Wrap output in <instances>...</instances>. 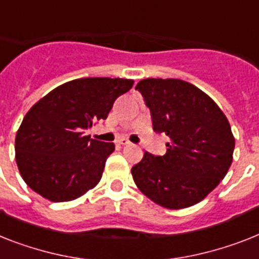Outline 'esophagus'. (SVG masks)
Segmentation results:
<instances>
[{
  "instance_id": "esophagus-1",
  "label": "esophagus",
  "mask_w": 259,
  "mask_h": 259,
  "mask_svg": "<svg viewBox=\"0 0 259 259\" xmlns=\"http://www.w3.org/2000/svg\"><path fill=\"white\" fill-rule=\"evenodd\" d=\"M117 144L126 146V145H130V141L127 138H119V140H117Z\"/></svg>"
}]
</instances>
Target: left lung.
<instances>
[{
  "instance_id": "8db88e82",
  "label": "left lung",
  "mask_w": 259,
  "mask_h": 259,
  "mask_svg": "<svg viewBox=\"0 0 259 259\" xmlns=\"http://www.w3.org/2000/svg\"><path fill=\"white\" fill-rule=\"evenodd\" d=\"M136 89L150 109L154 132L170 138L165 155L145 151L132 167L137 188L166 209L198 203L233 162L235 140L226 115L207 94L182 79L146 78Z\"/></svg>"
}]
</instances>
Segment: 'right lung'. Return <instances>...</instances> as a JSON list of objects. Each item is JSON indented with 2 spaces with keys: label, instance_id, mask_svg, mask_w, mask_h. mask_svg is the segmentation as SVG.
Masks as SVG:
<instances>
[{
  "label": "right lung",
  "instance_id": "obj_1",
  "mask_svg": "<svg viewBox=\"0 0 259 259\" xmlns=\"http://www.w3.org/2000/svg\"><path fill=\"white\" fill-rule=\"evenodd\" d=\"M133 79L89 77L65 82L27 111L16 136V161L31 190L52 202H66L96 188L113 142L85 136L106 119L114 101Z\"/></svg>",
  "mask_w": 259,
  "mask_h": 259
}]
</instances>
